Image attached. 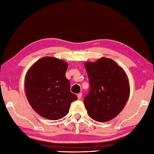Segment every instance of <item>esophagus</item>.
<instances>
[{
  "label": "esophagus",
  "mask_w": 154,
  "mask_h": 154,
  "mask_svg": "<svg viewBox=\"0 0 154 154\" xmlns=\"http://www.w3.org/2000/svg\"><path fill=\"white\" fill-rule=\"evenodd\" d=\"M82 93H79V94H77V98H78V99H81L82 98Z\"/></svg>",
  "instance_id": "esophagus-1"
}]
</instances>
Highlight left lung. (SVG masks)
Here are the masks:
<instances>
[{"label": "left lung", "instance_id": "left-lung-1", "mask_svg": "<svg viewBox=\"0 0 154 154\" xmlns=\"http://www.w3.org/2000/svg\"><path fill=\"white\" fill-rule=\"evenodd\" d=\"M90 89L83 103L91 118L107 122L120 113L130 94L126 72L113 60L101 58L85 64Z\"/></svg>", "mask_w": 154, "mask_h": 154}]
</instances>
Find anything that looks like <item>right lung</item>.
I'll list each match as a JSON object with an SVG mask.
<instances>
[{
    "label": "right lung",
    "mask_w": 154,
    "mask_h": 154,
    "mask_svg": "<svg viewBox=\"0 0 154 154\" xmlns=\"http://www.w3.org/2000/svg\"><path fill=\"white\" fill-rule=\"evenodd\" d=\"M67 67L63 60L44 57L27 72L24 86L28 102L43 118L51 120L64 118L71 103L77 100L65 76Z\"/></svg>",
    "instance_id": "right-lung-1"
}]
</instances>
